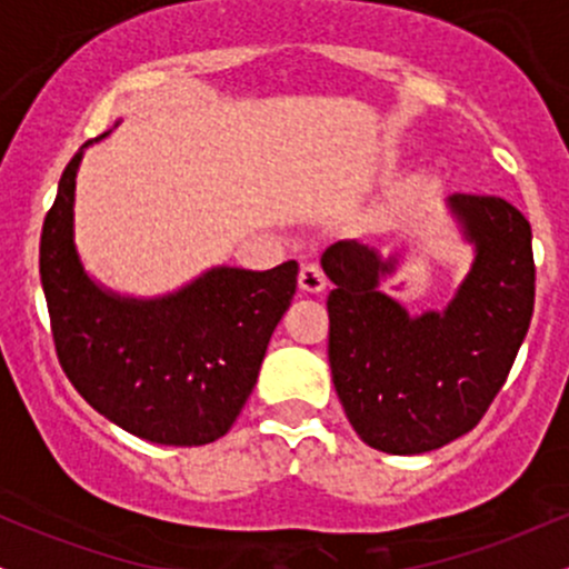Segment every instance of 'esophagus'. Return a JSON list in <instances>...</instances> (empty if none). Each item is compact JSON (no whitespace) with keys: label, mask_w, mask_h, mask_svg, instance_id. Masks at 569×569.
Instances as JSON below:
<instances>
[{"label":"esophagus","mask_w":569,"mask_h":569,"mask_svg":"<svg viewBox=\"0 0 569 569\" xmlns=\"http://www.w3.org/2000/svg\"><path fill=\"white\" fill-rule=\"evenodd\" d=\"M299 289L305 293H321L326 289V276L318 264H302L299 270Z\"/></svg>","instance_id":"34e87169"}]
</instances>
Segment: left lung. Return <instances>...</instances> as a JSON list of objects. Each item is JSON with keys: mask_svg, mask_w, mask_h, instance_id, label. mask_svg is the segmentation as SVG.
Here are the masks:
<instances>
[{"mask_svg": "<svg viewBox=\"0 0 569 569\" xmlns=\"http://www.w3.org/2000/svg\"><path fill=\"white\" fill-rule=\"evenodd\" d=\"M473 262L443 310L409 316L380 283L401 253L339 240L323 251L331 380L363 443L422 455L460 439L500 393L535 307L532 230L492 194H449Z\"/></svg>", "mask_w": 569, "mask_h": 569, "instance_id": "1", "label": "left lung"}]
</instances>
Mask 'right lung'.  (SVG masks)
<instances>
[{
	"mask_svg": "<svg viewBox=\"0 0 569 569\" xmlns=\"http://www.w3.org/2000/svg\"><path fill=\"white\" fill-rule=\"evenodd\" d=\"M88 143L58 181L39 240L58 361L77 393L128 433L166 447L217 441L257 385L272 331L297 291L299 264L264 272L211 267L152 299L103 289L74 243L77 171Z\"/></svg>",
	"mask_w": 569,
	"mask_h": 569,
	"instance_id": "1",
	"label": "right lung"
}]
</instances>
